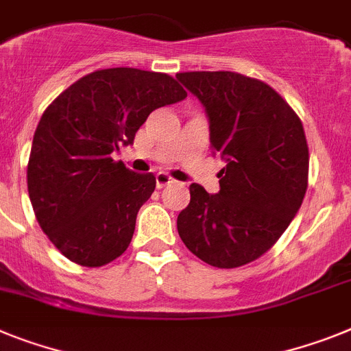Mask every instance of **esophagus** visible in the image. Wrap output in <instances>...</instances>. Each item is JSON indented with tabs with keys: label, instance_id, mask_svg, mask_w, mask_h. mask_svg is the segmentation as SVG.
<instances>
[{
	"label": "esophagus",
	"instance_id": "1",
	"mask_svg": "<svg viewBox=\"0 0 351 351\" xmlns=\"http://www.w3.org/2000/svg\"><path fill=\"white\" fill-rule=\"evenodd\" d=\"M173 179L170 178L169 173H165V172H160L158 176H156V186L160 188H165V186H169V184H172Z\"/></svg>",
	"mask_w": 351,
	"mask_h": 351
}]
</instances>
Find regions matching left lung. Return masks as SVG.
<instances>
[{"label":"left lung","mask_w":351,"mask_h":351,"mask_svg":"<svg viewBox=\"0 0 351 351\" xmlns=\"http://www.w3.org/2000/svg\"><path fill=\"white\" fill-rule=\"evenodd\" d=\"M204 104L213 151L226 160L220 191L190 186L178 217L182 243L217 268H238L268 252L302 206L309 147L293 108L265 82L229 71L176 76Z\"/></svg>","instance_id":"left-lung-1"}]
</instances>
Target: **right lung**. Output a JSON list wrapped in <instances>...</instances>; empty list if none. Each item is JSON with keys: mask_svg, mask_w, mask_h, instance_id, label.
Segmentation results:
<instances>
[{"mask_svg": "<svg viewBox=\"0 0 351 351\" xmlns=\"http://www.w3.org/2000/svg\"><path fill=\"white\" fill-rule=\"evenodd\" d=\"M184 97L169 74L115 67L80 77L42 113L28 193L38 226L67 259L97 268L130 247L156 178L125 169L112 152L133 143L156 108Z\"/></svg>", "mask_w": 351, "mask_h": 351, "instance_id": "right-lung-1", "label": "right lung"}]
</instances>
